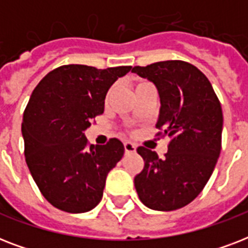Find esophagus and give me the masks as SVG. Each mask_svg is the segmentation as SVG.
Returning a JSON list of instances; mask_svg holds the SVG:
<instances>
[{
    "instance_id": "1",
    "label": "esophagus",
    "mask_w": 248,
    "mask_h": 248,
    "mask_svg": "<svg viewBox=\"0 0 248 248\" xmlns=\"http://www.w3.org/2000/svg\"><path fill=\"white\" fill-rule=\"evenodd\" d=\"M124 145V153H126V155H127V153H134V152L136 151L135 144L130 143V141H126Z\"/></svg>"
}]
</instances>
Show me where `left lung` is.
<instances>
[{
    "instance_id": "obj_1",
    "label": "left lung",
    "mask_w": 248,
    "mask_h": 248,
    "mask_svg": "<svg viewBox=\"0 0 248 248\" xmlns=\"http://www.w3.org/2000/svg\"><path fill=\"white\" fill-rule=\"evenodd\" d=\"M132 72L158 90L161 108L155 127L169 135L165 158L138 148L144 169L134 179L140 201L157 211L186 206L207 184L221 151L223 110L208 78L192 64L166 60Z\"/></svg>"
}]
</instances>
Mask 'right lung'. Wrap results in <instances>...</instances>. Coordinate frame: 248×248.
<instances>
[{
    "instance_id": "add662e5",
    "label": "right lung",
    "mask_w": 248,
    "mask_h": 248,
    "mask_svg": "<svg viewBox=\"0 0 248 248\" xmlns=\"http://www.w3.org/2000/svg\"><path fill=\"white\" fill-rule=\"evenodd\" d=\"M131 68L62 65L33 90L21 124L25 162L54 207L81 214L101 201L107 175L124 147L118 139L89 145L85 130L104 112L109 87Z\"/></svg>"
}]
</instances>
